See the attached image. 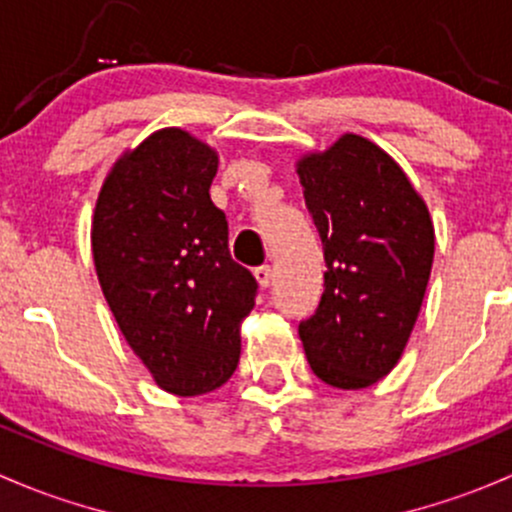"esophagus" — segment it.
<instances>
[{
	"mask_svg": "<svg viewBox=\"0 0 512 512\" xmlns=\"http://www.w3.org/2000/svg\"><path fill=\"white\" fill-rule=\"evenodd\" d=\"M272 267L270 265H262V267H257L255 270V279H257V284H260L262 289H267L272 284Z\"/></svg>",
	"mask_w": 512,
	"mask_h": 512,
	"instance_id": "1",
	"label": "esophagus"
}]
</instances>
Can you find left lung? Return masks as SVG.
Masks as SVG:
<instances>
[{
	"label": "left lung",
	"instance_id": "obj_1",
	"mask_svg": "<svg viewBox=\"0 0 512 512\" xmlns=\"http://www.w3.org/2000/svg\"><path fill=\"white\" fill-rule=\"evenodd\" d=\"M324 242V294L299 338L316 378L363 390L397 365L434 262L429 208L395 159L360 134L297 161Z\"/></svg>",
	"mask_w": 512,
	"mask_h": 512
}]
</instances>
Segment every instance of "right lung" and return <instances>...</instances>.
I'll return each mask as SVG.
<instances>
[{"mask_svg": "<svg viewBox=\"0 0 512 512\" xmlns=\"http://www.w3.org/2000/svg\"><path fill=\"white\" fill-rule=\"evenodd\" d=\"M218 152L166 127L127 149L93 213V262L102 294L161 390L196 397L230 380L240 324L257 282L228 250V220L208 188Z\"/></svg>", "mask_w": 512, "mask_h": 512, "instance_id": "obj_1", "label": "right lung"}]
</instances>
